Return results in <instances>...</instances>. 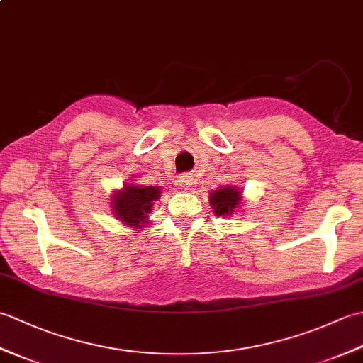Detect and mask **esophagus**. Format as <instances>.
<instances>
[{
  "mask_svg": "<svg viewBox=\"0 0 363 363\" xmlns=\"http://www.w3.org/2000/svg\"><path fill=\"white\" fill-rule=\"evenodd\" d=\"M191 184H194V177H191L190 174H184L179 177V179H177V186H179L181 189L187 190Z\"/></svg>",
  "mask_w": 363,
  "mask_h": 363,
  "instance_id": "1",
  "label": "esophagus"
}]
</instances>
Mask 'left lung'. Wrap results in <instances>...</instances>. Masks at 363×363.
Returning <instances> with one entry per match:
<instances>
[{"instance_id":"obj_1","label":"left lung","mask_w":363,"mask_h":363,"mask_svg":"<svg viewBox=\"0 0 363 363\" xmlns=\"http://www.w3.org/2000/svg\"><path fill=\"white\" fill-rule=\"evenodd\" d=\"M243 190L234 186H225L209 194V204L217 217H230L242 204Z\"/></svg>"}]
</instances>
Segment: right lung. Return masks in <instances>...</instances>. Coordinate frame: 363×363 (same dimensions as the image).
I'll use <instances>...</instances> for the list:
<instances>
[{
  "label": "right lung",
  "instance_id": "1",
  "mask_svg": "<svg viewBox=\"0 0 363 363\" xmlns=\"http://www.w3.org/2000/svg\"><path fill=\"white\" fill-rule=\"evenodd\" d=\"M160 194V187L156 186H138L134 182L123 184V187L115 190L111 196L113 217L125 226L134 229L145 228L150 225V213Z\"/></svg>",
  "mask_w": 363,
  "mask_h": 363
}]
</instances>
